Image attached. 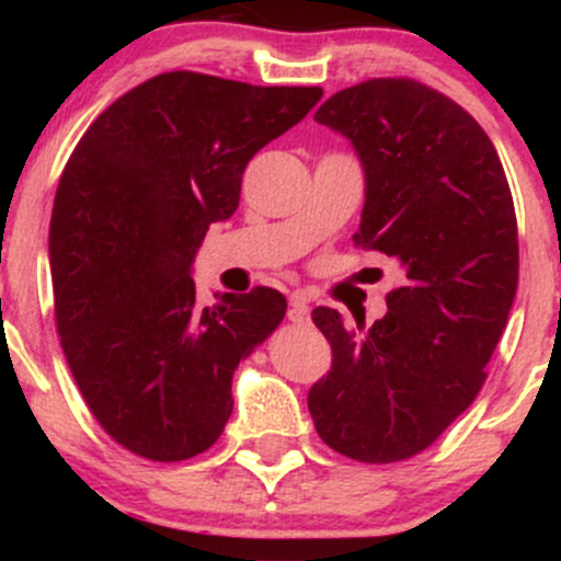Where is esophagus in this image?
<instances>
[{"instance_id": "obj_1", "label": "esophagus", "mask_w": 561, "mask_h": 561, "mask_svg": "<svg viewBox=\"0 0 561 561\" xmlns=\"http://www.w3.org/2000/svg\"><path fill=\"white\" fill-rule=\"evenodd\" d=\"M287 319L293 321V324H306V321H308V298H306V295H302V293L289 295Z\"/></svg>"}]
</instances>
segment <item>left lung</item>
<instances>
[{
	"label": "left lung",
	"mask_w": 561,
	"mask_h": 561,
	"mask_svg": "<svg viewBox=\"0 0 561 561\" xmlns=\"http://www.w3.org/2000/svg\"><path fill=\"white\" fill-rule=\"evenodd\" d=\"M313 118L364 163L353 244L398 261L403 285L371 327L313 311L332 366L308 390V411L337 454L390 465L433 446L485 385L519 279L514 199L482 126L427 83L362 81Z\"/></svg>",
	"instance_id": "8db88e82"
}]
</instances>
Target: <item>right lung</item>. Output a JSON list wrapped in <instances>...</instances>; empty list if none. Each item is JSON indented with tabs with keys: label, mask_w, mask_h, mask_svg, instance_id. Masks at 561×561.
<instances>
[{
	"label": "right lung",
	"mask_w": 561,
	"mask_h": 561,
	"mask_svg": "<svg viewBox=\"0 0 561 561\" xmlns=\"http://www.w3.org/2000/svg\"><path fill=\"white\" fill-rule=\"evenodd\" d=\"M321 94L171 70L118 96L70 152L49 224L57 334L94 420L141 459L214 446L237 364L285 319L272 287L199 311L190 263L240 205L250 158Z\"/></svg>",
	"instance_id": "obj_1"
}]
</instances>
